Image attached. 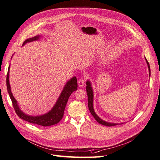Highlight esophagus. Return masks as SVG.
Returning a JSON list of instances; mask_svg holds the SVG:
<instances>
[{
  "label": "esophagus",
  "instance_id": "esophagus-1",
  "mask_svg": "<svg viewBox=\"0 0 160 160\" xmlns=\"http://www.w3.org/2000/svg\"><path fill=\"white\" fill-rule=\"evenodd\" d=\"M78 86H79L80 87H83L84 85V84H85V80H84V79L80 78V79H79V80H78Z\"/></svg>",
  "mask_w": 160,
  "mask_h": 160
}]
</instances>
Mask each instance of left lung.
I'll return each instance as SVG.
<instances>
[{
	"label": "left lung",
	"instance_id": "1",
	"mask_svg": "<svg viewBox=\"0 0 160 160\" xmlns=\"http://www.w3.org/2000/svg\"><path fill=\"white\" fill-rule=\"evenodd\" d=\"M146 63L148 64V69H149V76H150V67H149V62H148L147 59L146 58ZM86 92H87V95H88V108L90 110V112L91 113V114L93 116V117L95 118V120L98 122L99 123L102 125H104L106 126H114L116 125H118V123H110V122H106L104 120H102L101 118L98 116L96 112H94V106H93V100H94V93H93V90H92V84L90 80H87L86 82Z\"/></svg>",
	"mask_w": 160,
	"mask_h": 160
}]
</instances>
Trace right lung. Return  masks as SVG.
I'll use <instances>...</instances> for the list:
<instances>
[{"mask_svg":"<svg viewBox=\"0 0 160 160\" xmlns=\"http://www.w3.org/2000/svg\"><path fill=\"white\" fill-rule=\"evenodd\" d=\"M40 35H38L34 37L26 40L24 42L22 46L25 44H27V42H32V41L34 40H38L40 38ZM9 70L10 66L8 67V73L7 76V90L10 98H11V99L12 100L14 110L16 112L18 116V117L20 118H21V119L25 121H27L31 123H34V124H37L44 127L50 126L58 123L62 120V118H63L64 112L70 96L73 92L77 90L78 84H77V79L76 77H72L70 80L66 82V84H65L59 98L52 109L45 114L32 116L26 114L23 112H22L18 106L17 101L14 98L11 92V85H10L9 82Z\"/></svg>","mask_w":160,"mask_h":160,"instance_id":"obj_1","label":"right lung"}]
</instances>
